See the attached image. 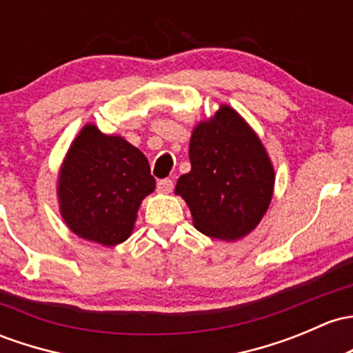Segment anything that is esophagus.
<instances>
[{"mask_svg":"<svg viewBox=\"0 0 353 353\" xmlns=\"http://www.w3.org/2000/svg\"><path fill=\"white\" fill-rule=\"evenodd\" d=\"M172 189H174V183H172V179H169V177H165V179H161L157 183V191L159 192L169 194V192H172Z\"/></svg>","mask_w":353,"mask_h":353,"instance_id":"34e87169","label":"esophagus"}]
</instances>
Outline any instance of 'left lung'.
Masks as SVG:
<instances>
[{"mask_svg": "<svg viewBox=\"0 0 353 353\" xmlns=\"http://www.w3.org/2000/svg\"><path fill=\"white\" fill-rule=\"evenodd\" d=\"M191 170L176 192L191 210L194 226L211 239L236 240L259 225L272 199L274 169L261 140L235 110L221 106L194 128Z\"/></svg>", "mask_w": 353, "mask_h": 353, "instance_id": "obj_1", "label": "left lung"}]
</instances>
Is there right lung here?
<instances>
[{
	"instance_id": "right-lung-1",
	"label": "right lung",
	"mask_w": 353,
	"mask_h": 353,
	"mask_svg": "<svg viewBox=\"0 0 353 353\" xmlns=\"http://www.w3.org/2000/svg\"><path fill=\"white\" fill-rule=\"evenodd\" d=\"M154 188L139 148L86 125L70 145L59 179L62 218L81 239L111 247L128 239L140 203Z\"/></svg>"
}]
</instances>
